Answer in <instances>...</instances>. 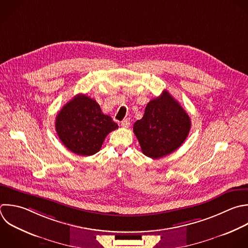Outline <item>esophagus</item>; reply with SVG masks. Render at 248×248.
<instances>
[{
    "label": "esophagus",
    "mask_w": 248,
    "mask_h": 248,
    "mask_svg": "<svg viewBox=\"0 0 248 248\" xmlns=\"http://www.w3.org/2000/svg\"><path fill=\"white\" fill-rule=\"evenodd\" d=\"M121 126L123 128H128L130 126V118H126L123 121H121Z\"/></svg>",
    "instance_id": "esophagus-1"
}]
</instances>
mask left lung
I'll return each mask as SVG.
<instances>
[{
  "instance_id": "8db88e82",
  "label": "left lung",
  "mask_w": 248,
  "mask_h": 248,
  "mask_svg": "<svg viewBox=\"0 0 248 248\" xmlns=\"http://www.w3.org/2000/svg\"><path fill=\"white\" fill-rule=\"evenodd\" d=\"M190 128V117L168 91L147 104L143 117L133 127L142 153L152 159L176 150L186 140Z\"/></svg>"
}]
</instances>
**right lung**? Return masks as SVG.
Segmentation results:
<instances>
[{
	"mask_svg": "<svg viewBox=\"0 0 248 248\" xmlns=\"http://www.w3.org/2000/svg\"><path fill=\"white\" fill-rule=\"evenodd\" d=\"M118 125L102 112L95 100L78 94L59 111L55 121L57 135L72 152L81 156L96 154L106 137Z\"/></svg>",
	"mask_w": 248,
	"mask_h": 248,
	"instance_id": "add662e5",
	"label": "right lung"
}]
</instances>
